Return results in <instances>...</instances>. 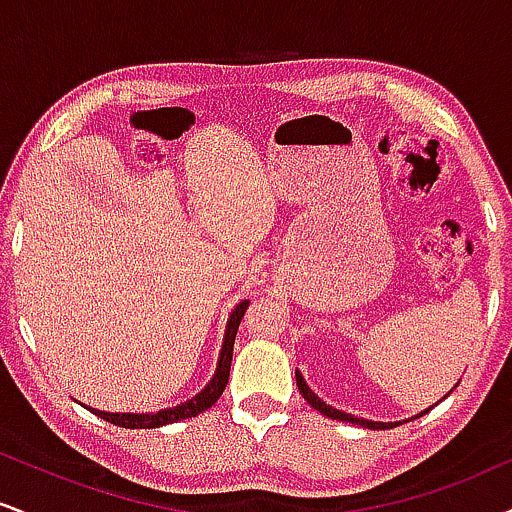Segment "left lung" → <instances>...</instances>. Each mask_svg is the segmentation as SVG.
<instances>
[{
  "label": "left lung",
  "mask_w": 512,
  "mask_h": 512,
  "mask_svg": "<svg viewBox=\"0 0 512 512\" xmlns=\"http://www.w3.org/2000/svg\"><path fill=\"white\" fill-rule=\"evenodd\" d=\"M296 383H298V390H301V395L305 397V402L310 404V407H315L317 411H320V414H325V416H330V419H337V421H346V424H358V426H366V428H373V431H380V428H392L395 424H383V421H368V419H356V416H351V414H344V411H339V409H334V407H330V404H325L322 402L320 397L315 395L313 390H310L308 385H305V380H303V375L298 373L296 370ZM428 411V409H426ZM424 411V414H426Z\"/></svg>",
  "instance_id": "obj_1"
}]
</instances>
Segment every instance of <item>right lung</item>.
Returning a JSON list of instances; mask_svg holds the SVG:
<instances>
[{
  "label": "right lung",
  "mask_w": 512,
  "mask_h": 512,
  "mask_svg": "<svg viewBox=\"0 0 512 512\" xmlns=\"http://www.w3.org/2000/svg\"><path fill=\"white\" fill-rule=\"evenodd\" d=\"M248 305H250V301H243L236 305V310H233L231 320H228L226 337H223L219 368H216L211 383L204 387L197 397L187 399V402H182L173 409L156 411V414H110V411L91 409L93 414L101 416V419L108 421V424H115L122 428H158V426H166V424H175V421H182V419H192V416L207 411L211 404H214L216 399L223 395V390H226V385H228V373H231V358H233V342H236L238 325H240V320H243Z\"/></svg>",
  "instance_id": "add662e5"
}]
</instances>
